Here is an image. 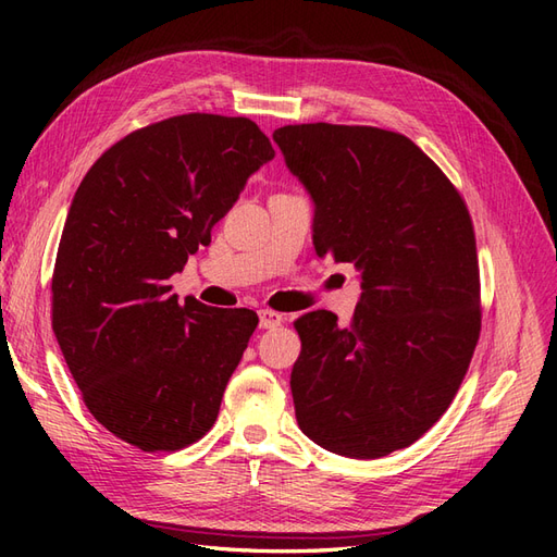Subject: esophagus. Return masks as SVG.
<instances>
[{
  "instance_id": "1",
  "label": "esophagus",
  "mask_w": 557,
  "mask_h": 557,
  "mask_svg": "<svg viewBox=\"0 0 557 557\" xmlns=\"http://www.w3.org/2000/svg\"><path fill=\"white\" fill-rule=\"evenodd\" d=\"M258 315H260V327L262 330H274L283 323V315L272 311V309H262Z\"/></svg>"
}]
</instances>
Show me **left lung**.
Segmentation results:
<instances>
[{"instance_id": "1", "label": "left lung", "mask_w": 557, "mask_h": 557, "mask_svg": "<svg viewBox=\"0 0 557 557\" xmlns=\"http://www.w3.org/2000/svg\"><path fill=\"white\" fill-rule=\"evenodd\" d=\"M288 170L313 199L320 258L356 264L350 325L301 315L290 387L297 423L336 455L374 460L420 440L467 374L481 332L474 225L411 139L364 125H285Z\"/></svg>"}]
</instances>
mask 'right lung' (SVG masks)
I'll return each instance as SVG.
<instances>
[{
  "label": "right lung",
  "mask_w": 557,
  "mask_h": 557,
  "mask_svg": "<svg viewBox=\"0 0 557 557\" xmlns=\"http://www.w3.org/2000/svg\"><path fill=\"white\" fill-rule=\"evenodd\" d=\"M276 153L248 117L185 113L99 158L72 199L53 332L83 401L117 440L178 450L218 418L258 315L170 295V276Z\"/></svg>",
  "instance_id": "obj_1"
}]
</instances>
